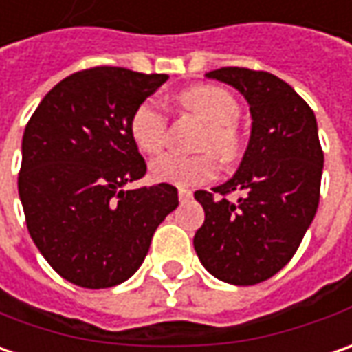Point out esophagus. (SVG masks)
Segmentation results:
<instances>
[{
	"mask_svg": "<svg viewBox=\"0 0 352 352\" xmlns=\"http://www.w3.org/2000/svg\"><path fill=\"white\" fill-rule=\"evenodd\" d=\"M178 197H180L182 204H184V201H190V199H192V197H193L192 190H186V188H180V190H178Z\"/></svg>",
	"mask_w": 352,
	"mask_h": 352,
	"instance_id": "esophagus-1",
	"label": "esophagus"
}]
</instances>
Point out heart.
Segmentation results:
<instances>
[{
  "label": "heart",
  "instance_id": "b5f03b06",
  "mask_svg": "<svg viewBox=\"0 0 352 352\" xmlns=\"http://www.w3.org/2000/svg\"><path fill=\"white\" fill-rule=\"evenodd\" d=\"M180 102L186 110L197 114L205 124L201 148H213L223 160H232L240 151V135L234 122L240 108L232 94L214 87L199 85L180 94ZM168 116L157 98L143 100L129 118V135L135 147L145 155H157L166 143ZM151 174L159 182L176 186H197L211 180L217 174V160L211 153L186 157L178 153H166L151 164Z\"/></svg>",
  "mask_w": 352,
  "mask_h": 352
}]
</instances>
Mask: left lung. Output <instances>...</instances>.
I'll list each match as a JSON object with an SVG mask.
<instances>
[{
	"label": "left lung",
	"instance_id": "obj_1",
	"mask_svg": "<svg viewBox=\"0 0 352 352\" xmlns=\"http://www.w3.org/2000/svg\"><path fill=\"white\" fill-rule=\"evenodd\" d=\"M205 77L246 98L252 133L234 176L213 192H195L205 223L193 248L213 277L248 287L273 277L300 246L320 204L324 151L312 108L289 82L246 67ZM232 191L236 202L226 197Z\"/></svg>",
	"mask_w": 352,
	"mask_h": 352
}]
</instances>
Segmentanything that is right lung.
Wrapping results in <instances>:
<instances>
[{
  "label": "right lung",
  "instance_id": "right-lung-1",
  "mask_svg": "<svg viewBox=\"0 0 352 352\" xmlns=\"http://www.w3.org/2000/svg\"><path fill=\"white\" fill-rule=\"evenodd\" d=\"M166 79L85 69L58 82L28 120L19 172L27 228L52 270L73 285L108 289L129 279L178 207L170 184L124 190L147 172L129 118Z\"/></svg>",
  "mask_w": 352,
  "mask_h": 352
}]
</instances>
